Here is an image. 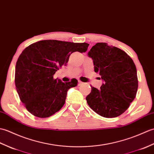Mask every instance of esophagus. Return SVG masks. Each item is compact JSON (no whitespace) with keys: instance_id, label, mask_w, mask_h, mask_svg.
Wrapping results in <instances>:
<instances>
[{"instance_id":"1","label":"esophagus","mask_w":154,"mask_h":154,"mask_svg":"<svg viewBox=\"0 0 154 154\" xmlns=\"http://www.w3.org/2000/svg\"><path fill=\"white\" fill-rule=\"evenodd\" d=\"M84 84H86L82 82H81V81H78V85H79V86H83V85H84Z\"/></svg>"}]
</instances>
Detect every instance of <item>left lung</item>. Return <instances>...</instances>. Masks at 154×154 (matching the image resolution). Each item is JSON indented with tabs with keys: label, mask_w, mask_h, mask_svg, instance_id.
<instances>
[{
	"label": "left lung",
	"mask_w": 154,
	"mask_h": 154,
	"mask_svg": "<svg viewBox=\"0 0 154 154\" xmlns=\"http://www.w3.org/2000/svg\"><path fill=\"white\" fill-rule=\"evenodd\" d=\"M88 54L103 83L99 90L91 86L87 103L102 117H117L136 97L138 82L135 64L124 51L106 43H96Z\"/></svg>",
	"instance_id": "left-lung-1"
}]
</instances>
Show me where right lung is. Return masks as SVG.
Listing matches in <instances>:
<instances>
[{
  "mask_svg": "<svg viewBox=\"0 0 154 154\" xmlns=\"http://www.w3.org/2000/svg\"><path fill=\"white\" fill-rule=\"evenodd\" d=\"M89 44L43 40L27 47L20 54L15 69V85L20 100L31 114L51 117L65 103L67 91L77 86L75 78L64 83L54 74L66 66L70 54L85 53Z\"/></svg>",
  "mask_w": 154,
  "mask_h": 154,
  "instance_id": "right-lung-1",
  "label": "right lung"
}]
</instances>
